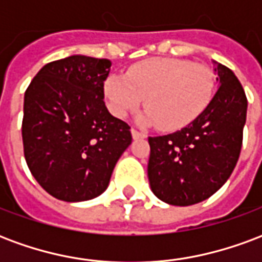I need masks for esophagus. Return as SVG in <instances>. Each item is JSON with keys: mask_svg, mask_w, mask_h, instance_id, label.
<instances>
[{"mask_svg": "<svg viewBox=\"0 0 262 262\" xmlns=\"http://www.w3.org/2000/svg\"><path fill=\"white\" fill-rule=\"evenodd\" d=\"M132 136H133V139H144L146 135L142 133V132L136 130V129H132Z\"/></svg>", "mask_w": 262, "mask_h": 262, "instance_id": "1", "label": "esophagus"}]
</instances>
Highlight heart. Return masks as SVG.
Segmentation results:
<instances>
[{
	"mask_svg": "<svg viewBox=\"0 0 262 262\" xmlns=\"http://www.w3.org/2000/svg\"><path fill=\"white\" fill-rule=\"evenodd\" d=\"M216 88L208 66L171 57L143 60L126 71V77L109 75L105 97L118 118L136 111L144 98L143 123H157L164 130L189 125L206 109Z\"/></svg>",
	"mask_w": 262,
	"mask_h": 262,
	"instance_id": "b5f03b06",
	"label": "heart"
}]
</instances>
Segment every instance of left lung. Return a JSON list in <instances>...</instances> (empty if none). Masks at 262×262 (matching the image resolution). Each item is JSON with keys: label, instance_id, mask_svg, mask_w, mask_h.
Here are the masks:
<instances>
[{"label": "left lung", "instance_id": "obj_1", "mask_svg": "<svg viewBox=\"0 0 262 262\" xmlns=\"http://www.w3.org/2000/svg\"><path fill=\"white\" fill-rule=\"evenodd\" d=\"M217 91L189 125L148 137L150 187L163 202L189 206L222 188L237 164L247 115V98L230 69L217 64Z\"/></svg>", "mask_w": 262, "mask_h": 262}]
</instances>
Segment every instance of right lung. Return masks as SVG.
<instances>
[{
  "label": "right lung",
  "mask_w": 262,
  "mask_h": 262,
  "mask_svg": "<svg viewBox=\"0 0 262 262\" xmlns=\"http://www.w3.org/2000/svg\"><path fill=\"white\" fill-rule=\"evenodd\" d=\"M111 61L70 56L40 69L25 91L22 142L39 185L66 202L97 198L132 143L130 126L109 114Z\"/></svg>",
  "instance_id": "obj_1"
}]
</instances>
